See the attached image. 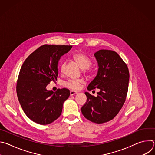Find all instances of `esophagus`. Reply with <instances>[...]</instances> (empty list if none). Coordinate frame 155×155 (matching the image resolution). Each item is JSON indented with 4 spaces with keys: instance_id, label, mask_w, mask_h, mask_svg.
<instances>
[{
    "instance_id": "esophagus-1",
    "label": "esophagus",
    "mask_w": 155,
    "mask_h": 155,
    "mask_svg": "<svg viewBox=\"0 0 155 155\" xmlns=\"http://www.w3.org/2000/svg\"><path fill=\"white\" fill-rule=\"evenodd\" d=\"M77 93H78V92H77V91H73V90L71 91V92H70V94H71V96H73V95H74V94H76Z\"/></svg>"
}]
</instances>
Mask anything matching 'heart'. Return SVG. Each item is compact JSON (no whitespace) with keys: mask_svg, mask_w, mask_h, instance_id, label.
Segmentation results:
<instances>
[{"mask_svg":"<svg viewBox=\"0 0 155 155\" xmlns=\"http://www.w3.org/2000/svg\"><path fill=\"white\" fill-rule=\"evenodd\" d=\"M72 59L78 65L79 67L82 69L83 73L85 75H87L89 74L91 71V68L90 66L92 64V60L91 59L87 56V55L77 52L74 54H73L71 56ZM65 66V63L62 62L61 65V72H63L64 68ZM84 83V80L81 78L80 79H77V80H68L64 83V86L69 88L72 90H80L81 85Z\"/></svg>","mask_w":155,"mask_h":155,"instance_id":"obj_1","label":"heart"}]
</instances>
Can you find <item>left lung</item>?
Segmentation results:
<instances>
[{
	"label": "left lung",
	"instance_id": "obj_1",
	"mask_svg": "<svg viewBox=\"0 0 155 155\" xmlns=\"http://www.w3.org/2000/svg\"><path fill=\"white\" fill-rule=\"evenodd\" d=\"M94 56L99 65L96 78L87 90L98 88L94 97L84 93L87 97L81 108L83 116L91 122L102 124L113 120L125 102L128 90L129 72L126 64L115 51L101 50Z\"/></svg>",
	"mask_w": 155,
	"mask_h": 155
}]
</instances>
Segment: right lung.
<instances>
[{
	"mask_svg": "<svg viewBox=\"0 0 155 155\" xmlns=\"http://www.w3.org/2000/svg\"><path fill=\"white\" fill-rule=\"evenodd\" d=\"M72 45H43L32 52L22 65L16 83L17 96L26 116L41 125L58 119L64 102L70 96L67 88L55 93L48 91L47 86L57 80L58 63Z\"/></svg>",
	"mask_w": 155,
	"mask_h": 155,
	"instance_id": "obj_1",
	"label": "right lung"
}]
</instances>
